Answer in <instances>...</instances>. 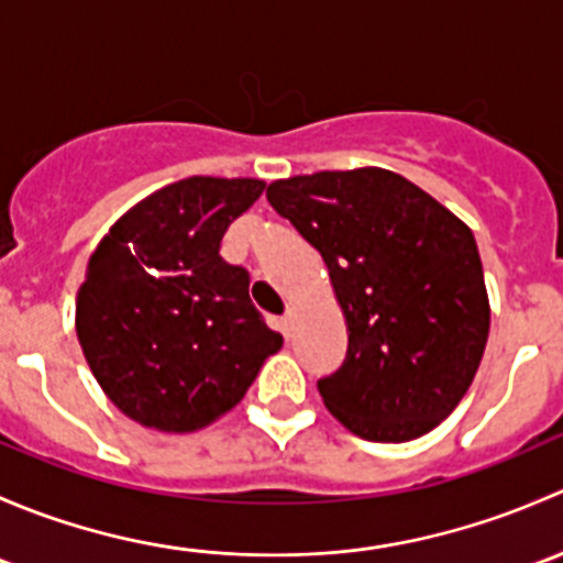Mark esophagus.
<instances>
[{"label":"esophagus","instance_id":"esophagus-1","mask_svg":"<svg viewBox=\"0 0 563 563\" xmlns=\"http://www.w3.org/2000/svg\"><path fill=\"white\" fill-rule=\"evenodd\" d=\"M294 323H297V313H294V310H288V313L283 316V321H280V329H283V334H286V338H291V334H294Z\"/></svg>","mask_w":563,"mask_h":563}]
</instances>
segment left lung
I'll return each instance as SVG.
<instances>
[{
  "instance_id": "obj_1",
  "label": "left lung",
  "mask_w": 563,
  "mask_h": 563,
  "mask_svg": "<svg viewBox=\"0 0 563 563\" xmlns=\"http://www.w3.org/2000/svg\"><path fill=\"white\" fill-rule=\"evenodd\" d=\"M266 198L321 253L345 316L349 351L318 382L323 406L365 441L430 433L468 391L490 332L468 225L373 166L277 179Z\"/></svg>"
}]
</instances>
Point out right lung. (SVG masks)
<instances>
[{
  "label": "right lung",
  "mask_w": 563,
  "mask_h": 563,
  "mask_svg": "<svg viewBox=\"0 0 563 563\" xmlns=\"http://www.w3.org/2000/svg\"><path fill=\"white\" fill-rule=\"evenodd\" d=\"M266 181L187 176L122 214L76 299V332L108 400L144 428L190 433L245 397L283 338L220 258L229 225Z\"/></svg>",
  "instance_id": "add662e5"
}]
</instances>
